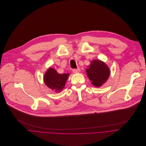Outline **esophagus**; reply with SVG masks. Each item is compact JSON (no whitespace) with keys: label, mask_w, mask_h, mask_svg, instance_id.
I'll use <instances>...</instances> for the list:
<instances>
[{"label":"esophagus","mask_w":146,"mask_h":146,"mask_svg":"<svg viewBox=\"0 0 146 146\" xmlns=\"http://www.w3.org/2000/svg\"><path fill=\"white\" fill-rule=\"evenodd\" d=\"M72 72L74 73V74H77V73H79L80 72V69L79 68H77V69H74L72 70Z\"/></svg>","instance_id":"34e87169"}]
</instances>
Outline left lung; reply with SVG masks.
I'll return each instance as SVG.
<instances>
[{
	"label": "left lung",
	"mask_w": 146,
	"mask_h": 146,
	"mask_svg": "<svg viewBox=\"0 0 146 146\" xmlns=\"http://www.w3.org/2000/svg\"><path fill=\"white\" fill-rule=\"evenodd\" d=\"M86 72L92 84L97 87L104 84L109 78L110 70L105 62L94 59L90 62V64L87 66Z\"/></svg>",
	"instance_id": "1"
}]
</instances>
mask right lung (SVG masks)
Listing matches in <instances>:
<instances>
[{"instance_id": "obj_1", "label": "right lung", "mask_w": 146, "mask_h": 146, "mask_svg": "<svg viewBox=\"0 0 146 146\" xmlns=\"http://www.w3.org/2000/svg\"><path fill=\"white\" fill-rule=\"evenodd\" d=\"M69 74H60L53 68H49L44 75V82L49 89L56 93H60L64 88Z\"/></svg>"}]
</instances>
